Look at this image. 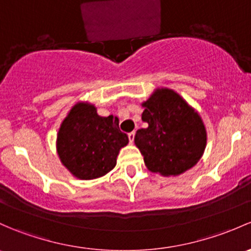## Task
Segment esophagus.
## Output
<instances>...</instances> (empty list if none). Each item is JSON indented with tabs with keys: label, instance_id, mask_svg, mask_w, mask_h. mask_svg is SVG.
I'll return each instance as SVG.
<instances>
[{
	"label": "esophagus",
	"instance_id": "34e87169",
	"mask_svg": "<svg viewBox=\"0 0 251 251\" xmlns=\"http://www.w3.org/2000/svg\"><path fill=\"white\" fill-rule=\"evenodd\" d=\"M134 134H136V132H134V131H132V132L128 133V141H130L131 144H132L133 141H134Z\"/></svg>",
	"mask_w": 251,
	"mask_h": 251
}]
</instances>
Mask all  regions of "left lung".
Returning <instances> with one entry per match:
<instances>
[{
  "mask_svg": "<svg viewBox=\"0 0 251 251\" xmlns=\"http://www.w3.org/2000/svg\"><path fill=\"white\" fill-rule=\"evenodd\" d=\"M134 143L151 172L178 176L201 159L207 134L200 115L170 89L156 90L147 102Z\"/></svg>",
  "mask_w": 251,
  "mask_h": 251,
  "instance_id": "obj_1",
  "label": "left lung"
}]
</instances>
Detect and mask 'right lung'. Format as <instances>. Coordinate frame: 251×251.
<instances>
[{
	"mask_svg": "<svg viewBox=\"0 0 251 251\" xmlns=\"http://www.w3.org/2000/svg\"><path fill=\"white\" fill-rule=\"evenodd\" d=\"M128 143L118 118H103L92 104L78 103L63 120L57 134L61 162L79 179L104 176L117 165L119 150Z\"/></svg>",
	"mask_w": 251,
	"mask_h": 251,
	"instance_id": "add662e5",
	"label": "right lung"
}]
</instances>
